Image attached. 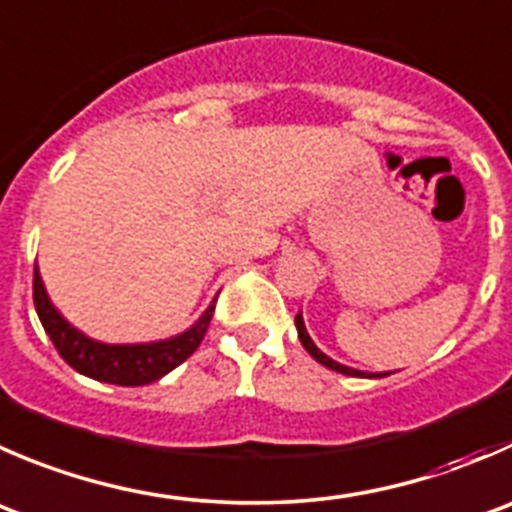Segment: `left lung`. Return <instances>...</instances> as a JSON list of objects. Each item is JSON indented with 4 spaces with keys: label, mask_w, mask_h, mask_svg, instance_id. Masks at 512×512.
I'll list each match as a JSON object with an SVG mask.
<instances>
[{
    "label": "left lung",
    "mask_w": 512,
    "mask_h": 512,
    "mask_svg": "<svg viewBox=\"0 0 512 512\" xmlns=\"http://www.w3.org/2000/svg\"><path fill=\"white\" fill-rule=\"evenodd\" d=\"M295 327H297V337H300L302 347H305V350L310 352V355L315 357V360L320 362V365H325V367H330V370L342 372V375H350V377H388V375H390V372H365V370H352V367L340 365V362H335V360H332V357H327L325 352H322L320 347H317L315 342H312V337L307 335V330H305V320H302V312H297V315H295Z\"/></svg>",
    "instance_id": "obj_1"
}]
</instances>
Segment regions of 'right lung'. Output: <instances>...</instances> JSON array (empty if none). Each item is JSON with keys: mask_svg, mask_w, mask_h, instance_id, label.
I'll list each match as a JSON object with an SVG mask.
<instances>
[{"mask_svg": "<svg viewBox=\"0 0 512 512\" xmlns=\"http://www.w3.org/2000/svg\"><path fill=\"white\" fill-rule=\"evenodd\" d=\"M215 302L217 300H212V305L202 312V317L190 330L180 332L170 340L140 342V345H107V342L87 337L59 315V310L52 305L47 290H44L39 270L34 267V307H37L44 332L54 342L64 362L82 375L92 377V380L124 385V388L155 382L170 370H175L177 365H182L200 347L202 337L210 327Z\"/></svg>", "mask_w": 512, "mask_h": 512, "instance_id": "right-lung-1", "label": "right lung"}]
</instances>
